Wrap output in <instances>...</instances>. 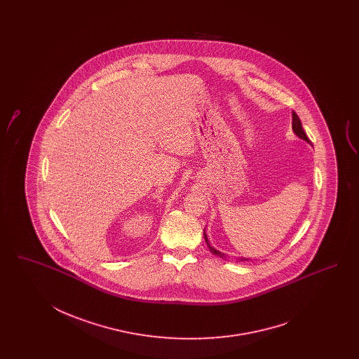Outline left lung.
Segmentation results:
<instances>
[{"mask_svg":"<svg viewBox=\"0 0 359 359\" xmlns=\"http://www.w3.org/2000/svg\"><path fill=\"white\" fill-rule=\"evenodd\" d=\"M292 129H294V134L297 135V137H300L302 140H304V141L308 142V143H311V141H309V138L306 137V134H305L304 129H303V126H302V121H300V118H299V116L294 113V111H292ZM204 238H205V241H207L208 246H209V242H208L207 238V234L204 233ZM209 250L212 251L213 254H216L217 257H225L222 252H219V251L216 250V249H213L212 246H209ZM241 261H249V259H246V258H242Z\"/></svg>","mask_w":359,"mask_h":359,"instance_id":"left-lung-1","label":"left lung"}]
</instances>
